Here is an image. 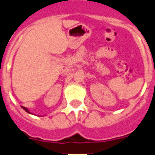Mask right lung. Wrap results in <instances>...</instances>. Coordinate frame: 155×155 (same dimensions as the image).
<instances>
[{"label": "right lung", "instance_id": "add662e5", "mask_svg": "<svg viewBox=\"0 0 155 155\" xmlns=\"http://www.w3.org/2000/svg\"><path fill=\"white\" fill-rule=\"evenodd\" d=\"M21 108H22V109H24V110H25V112H27V113H30V114H31V113H30V112H29V111H28V109H27V108L24 107V106H21Z\"/></svg>", "mask_w": 155, "mask_h": 155}]
</instances>
